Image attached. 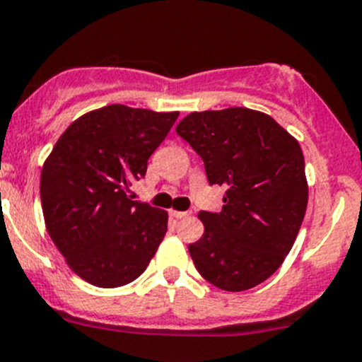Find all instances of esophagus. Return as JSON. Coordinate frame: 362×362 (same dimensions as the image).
<instances>
[{"mask_svg":"<svg viewBox=\"0 0 362 362\" xmlns=\"http://www.w3.org/2000/svg\"><path fill=\"white\" fill-rule=\"evenodd\" d=\"M187 211H178V210H170V217H173V218H184V217H187Z\"/></svg>","mask_w":362,"mask_h":362,"instance_id":"34e87169","label":"esophagus"}]
</instances>
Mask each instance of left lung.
I'll list each match as a JSON object with an SVG mask.
<instances>
[{"mask_svg":"<svg viewBox=\"0 0 362 362\" xmlns=\"http://www.w3.org/2000/svg\"><path fill=\"white\" fill-rule=\"evenodd\" d=\"M203 159L210 185L228 191L218 214L199 211L204 233L189 245L206 282L229 293L273 275L293 249L308 203L298 140L250 108L192 112L177 126Z\"/></svg>","mask_w":362,"mask_h":362,"instance_id":"8db88e82","label":"left lung"}]
</instances>
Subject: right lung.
I'll list each match as a JSON object with an SVG mask.
<instances>
[{
  "instance_id": "right-lung-1",
  "label": "right lung",
  "mask_w": 362,
  "mask_h": 362,
  "mask_svg": "<svg viewBox=\"0 0 362 362\" xmlns=\"http://www.w3.org/2000/svg\"><path fill=\"white\" fill-rule=\"evenodd\" d=\"M178 112L108 105L78 117L42 168L47 231L68 266L96 287L126 286L145 272L168 214L133 202L131 184L170 133Z\"/></svg>"
}]
</instances>
